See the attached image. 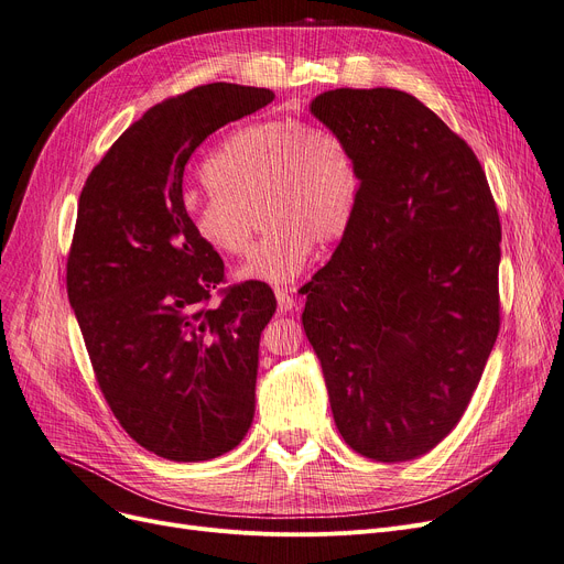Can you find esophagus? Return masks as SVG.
<instances>
[{
	"instance_id": "34e87169",
	"label": "esophagus",
	"mask_w": 564,
	"mask_h": 564,
	"mask_svg": "<svg viewBox=\"0 0 564 564\" xmlns=\"http://www.w3.org/2000/svg\"><path fill=\"white\" fill-rule=\"evenodd\" d=\"M275 299L280 312H291L296 307V289H275Z\"/></svg>"
}]
</instances>
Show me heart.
Masks as SVG:
<instances>
[{
	"label": "heart",
	"instance_id": "b5f03b06",
	"mask_svg": "<svg viewBox=\"0 0 564 564\" xmlns=\"http://www.w3.org/2000/svg\"><path fill=\"white\" fill-rule=\"evenodd\" d=\"M204 173L210 189L185 196L189 227L200 242L240 257L252 245L257 213L268 229L236 270L238 280H296L314 240H340L358 204V175L347 152L299 122H254L231 131Z\"/></svg>",
	"mask_w": 564,
	"mask_h": 564
}]
</instances>
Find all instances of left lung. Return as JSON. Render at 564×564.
<instances>
[{"instance_id":"left-lung-1","label":"left lung","mask_w":564,"mask_h":564,"mask_svg":"<svg viewBox=\"0 0 564 564\" xmlns=\"http://www.w3.org/2000/svg\"><path fill=\"white\" fill-rule=\"evenodd\" d=\"M310 112L351 160L358 204L303 286V328L345 442L414 460L454 431L498 340V208L477 154L416 97L340 87Z\"/></svg>"}]
</instances>
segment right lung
<instances>
[{
	"label": "right lung",
	"mask_w": 564,
	"mask_h": 564,
	"mask_svg": "<svg viewBox=\"0 0 564 564\" xmlns=\"http://www.w3.org/2000/svg\"><path fill=\"white\" fill-rule=\"evenodd\" d=\"M265 87L210 83L152 106L89 173L66 291L99 389L148 452L210 460L254 419L261 330L275 314L263 282L224 291V261L189 227L183 175L213 131L268 106Z\"/></svg>",
	"instance_id": "add662e5"
}]
</instances>
